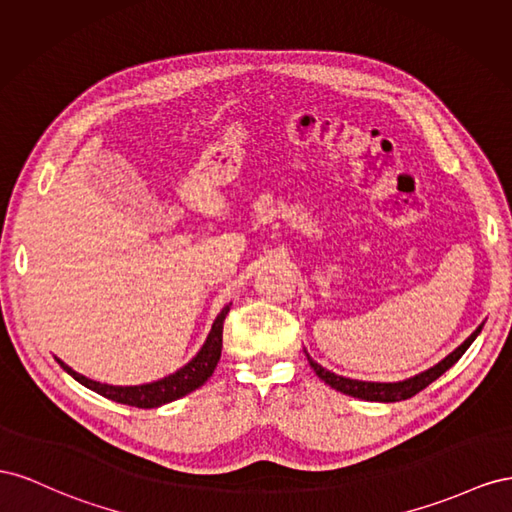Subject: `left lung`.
Masks as SVG:
<instances>
[{"label":"left lung","mask_w":512,"mask_h":512,"mask_svg":"<svg viewBox=\"0 0 512 512\" xmlns=\"http://www.w3.org/2000/svg\"><path fill=\"white\" fill-rule=\"evenodd\" d=\"M483 330V326L476 328V332H472L470 337H467L455 352L450 356H446L442 362H437L433 369L420 373L416 377L405 379V382H397V384H377V382H358V379H349V377H341V375H334L330 371H326L321 364H317L315 360H311V356L306 354L309 358L313 371L319 375V379H324L328 386H332L334 390H339L343 394H349V397H356V399H364V401H379V403H392V401H405L414 397L420 390H425L431 382H435L437 377L444 375L452 364H455L463 354L465 349L472 345V341L478 337V332Z\"/></svg>","instance_id":"8db88e82"}]
</instances>
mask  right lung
<instances>
[{
  "mask_svg": "<svg viewBox=\"0 0 512 512\" xmlns=\"http://www.w3.org/2000/svg\"><path fill=\"white\" fill-rule=\"evenodd\" d=\"M227 313H229V306H225L221 315L216 317L214 326L208 334V341L203 343L201 352L191 362H188L186 367H182L173 375H169L165 379H158V382H152V384H143V386L100 384V382H94V379H87L85 375H79L77 371H72L62 360H57V362H60V367L75 377L79 384L98 392L100 397H107L115 403H124L130 407H141V410H148V407H158V405H165V403L180 399V397H184V394L193 392L208 382L210 375L216 369L218 358H221L223 324H225Z\"/></svg>",
  "mask_w": 512,
  "mask_h": 512,
  "instance_id": "1",
  "label": "right lung"
}]
</instances>
